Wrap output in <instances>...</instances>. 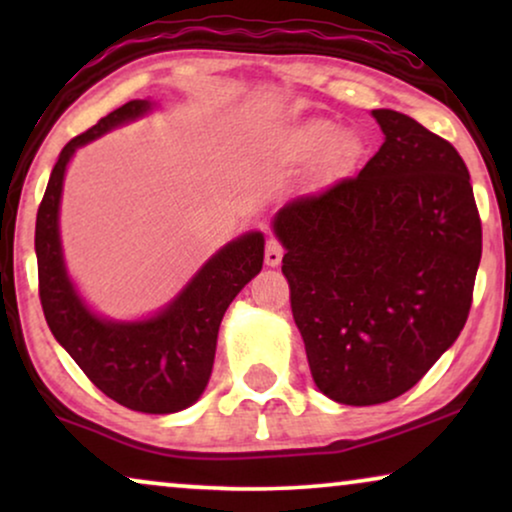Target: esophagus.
<instances>
[{"mask_svg":"<svg viewBox=\"0 0 512 512\" xmlns=\"http://www.w3.org/2000/svg\"><path fill=\"white\" fill-rule=\"evenodd\" d=\"M282 256H284L282 242L275 240V237H270V240L265 242V263H268L270 268H275V265H279V261H282Z\"/></svg>","mask_w":512,"mask_h":512,"instance_id":"1","label":"esophagus"}]
</instances>
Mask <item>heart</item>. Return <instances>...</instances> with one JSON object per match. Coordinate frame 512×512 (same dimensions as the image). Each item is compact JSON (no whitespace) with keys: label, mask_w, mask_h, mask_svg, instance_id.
<instances>
[{"label":"heart","mask_w":512,"mask_h":512,"mask_svg":"<svg viewBox=\"0 0 512 512\" xmlns=\"http://www.w3.org/2000/svg\"><path fill=\"white\" fill-rule=\"evenodd\" d=\"M340 132L338 128L328 123H314L310 128L300 130L296 137L289 139L279 151V160L286 165H305L314 163L321 156H326L328 151L338 144Z\"/></svg>","instance_id":"heart-1"}]
</instances>
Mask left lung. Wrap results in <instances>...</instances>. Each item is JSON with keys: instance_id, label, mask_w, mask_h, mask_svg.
I'll use <instances>...</instances> for the list:
<instances>
[{"instance_id": "1", "label": "left lung", "mask_w": 512, "mask_h": 512, "mask_svg": "<svg viewBox=\"0 0 512 512\" xmlns=\"http://www.w3.org/2000/svg\"><path fill=\"white\" fill-rule=\"evenodd\" d=\"M373 116L384 144L366 167L275 216L312 377L345 405L387 403L422 380L466 324L482 256L457 149L398 111Z\"/></svg>"}]
</instances>
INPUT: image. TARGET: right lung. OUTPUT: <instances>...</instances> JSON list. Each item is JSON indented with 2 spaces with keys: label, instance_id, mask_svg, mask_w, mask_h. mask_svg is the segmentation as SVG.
<instances>
[{
  "label": "right lung",
  "instance_id": "right-lung-1",
  "mask_svg": "<svg viewBox=\"0 0 512 512\" xmlns=\"http://www.w3.org/2000/svg\"><path fill=\"white\" fill-rule=\"evenodd\" d=\"M149 109L146 100L125 102L67 142L39 205L34 249L41 307L55 340L111 401L137 412L167 415L193 405L205 391L223 314L263 268V235L247 233L226 244L156 317L107 321L88 310L69 282L60 247L58 212L67 163L79 146Z\"/></svg>",
  "mask_w": 512,
  "mask_h": 512
}]
</instances>
